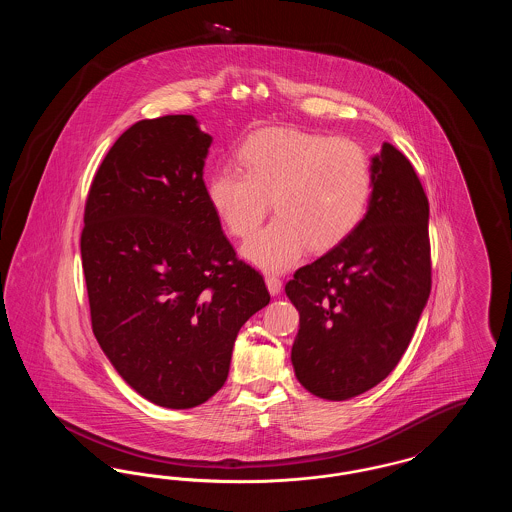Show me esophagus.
Wrapping results in <instances>:
<instances>
[{
	"instance_id": "esophagus-1",
	"label": "esophagus",
	"mask_w": 512,
	"mask_h": 512,
	"mask_svg": "<svg viewBox=\"0 0 512 512\" xmlns=\"http://www.w3.org/2000/svg\"><path fill=\"white\" fill-rule=\"evenodd\" d=\"M265 282H267L268 292L272 293V295H278V293L282 292V280L278 276L268 274Z\"/></svg>"
}]
</instances>
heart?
I'll return each mask as SVG.
<instances>
[{
    "instance_id": "1",
    "label": "heart",
    "mask_w": 512,
    "mask_h": 512,
    "mask_svg": "<svg viewBox=\"0 0 512 512\" xmlns=\"http://www.w3.org/2000/svg\"><path fill=\"white\" fill-rule=\"evenodd\" d=\"M238 163L240 169L222 165L209 176L207 201L232 236L249 238L272 199L278 217L244 245L245 259L257 267H293L307 247L332 249L365 219L374 169L351 138L272 128L245 140Z\"/></svg>"
}]
</instances>
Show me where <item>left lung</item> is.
<instances>
[{"mask_svg": "<svg viewBox=\"0 0 512 512\" xmlns=\"http://www.w3.org/2000/svg\"><path fill=\"white\" fill-rule=\"evenodd\" d=\"M372 169L365 219L286 284L299 311L295 376L330 401L361 395L388 378L432 290L430 205L413 165L384 144Z\"/></svg>", "mask_w": 512, "mask_h": 512, "instance_id": "8db88e82", "label": "left lung"}]
</instances>
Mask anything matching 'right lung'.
Wrapping results in <instances>:
<instances>
[{
	"label": "right lung",
	"instance_id": "1",
	"mask_svg": "<svg viewBox=\"0 0 512 512\" xmlns=\"http://www.w3.org/2000/svg\"><path fill=\"white\" fill-rule=\"evenodd\" d=\"M211 142L192 115L132 124L84 207L94 336L122 380L167 409L197 407L224 386L240 328L270 301L207 201Z\"/></svg>",
	"mask_w": 512,
	"mask_h": 512
}]
</instances>
